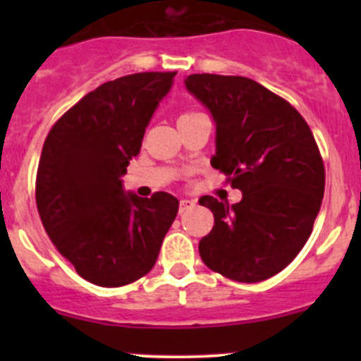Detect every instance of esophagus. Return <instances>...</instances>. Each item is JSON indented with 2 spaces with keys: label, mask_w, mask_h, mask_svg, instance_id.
<instances>
[{
  "label": "esophagus",
  "mask_w": 361,
  "mask_h": 361,
  "mask_svg": "<svg viewBox=\"0 0 361 361\" xmlns=\"http://www.w3.org/2000/svg\"><path fill=\"white\" fill-rule=\"evenodd\" d=\"M192 207H195V201H192V199H181L180 201V213H185Z\"/></svg>",
  "instance_id": "esophagus-1"
}]
</instances>
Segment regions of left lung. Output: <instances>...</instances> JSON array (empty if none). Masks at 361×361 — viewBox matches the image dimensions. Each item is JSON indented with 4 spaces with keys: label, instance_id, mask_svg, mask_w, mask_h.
Wrapping results in <instances>:
<instances>
[{
    "label": "left lung",
    "instance_id": "1",
    "mask_svg": "<svg viewBox=\"0 0 361 361\" xmlns=\"http://www.w3.org/2000/svg\"><path fill=\"white\" fill-rule=\"evenodd\" d=\"M188 92L213 116L211 166L243 192L238 204L204 195L214 227L199 243L204 264L234 281L281 272L304 248L325 192L311 129L290 103L245 76L188 75Z\"/></svg>",
    "mask_w": 361,
    "mask_h": 361
}]
</instances>
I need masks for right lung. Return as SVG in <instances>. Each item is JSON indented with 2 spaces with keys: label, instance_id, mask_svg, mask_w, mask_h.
I'll use <instances>...</instances> for the list:
<instances>
[{
  "label": "right lung",
  "instance_id": "1",
  "mask_svg": "<svg viewBox=\"0 0 361 361\" xmlns=\"http://www.w3.org/2000/svg\"><path fill=\"white\" fill-rule=\"evenodd\" d=\"M176 73L103 83L64 113L43 145L36 206L47 234L87 281L129 285L152 271L178 199L126 192L122 176Z\"/></svg>",
  "mask_w": 361,
  "mask_h": 361
}]
</instances>
